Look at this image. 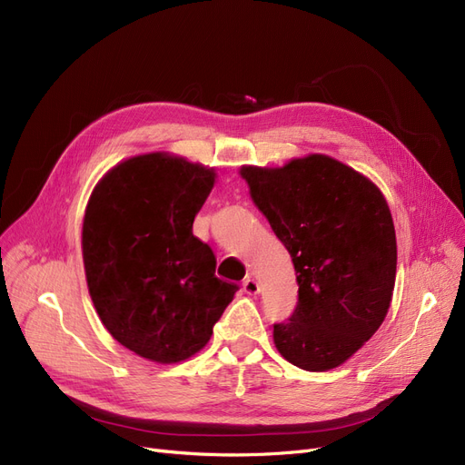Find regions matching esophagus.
<instances>
[{
  "instance_id": "34e87169",
  "label": "esophagus",
  "mask_w": 465,
  "mask_h": 465,
  "mask_svg": "<svg viewBox=\"0 0 465 465\" xmlns=\"http://www.w3.org/2000/svg\"><path fill=\"white\" fill-rule=\"evenodd\" d=\"M242 288L248 295H257L259 293V284H257V281H253V278H248V281H244Z\"/></svg>"
}]
</instances>
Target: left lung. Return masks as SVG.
Masks as SVG:
<instances>
[{"instance_id": "left-lung-1", "label": "left lung", "mask_w": 465, "mask_h": 465, "mask_svg": "<svg viewBox=\"0 0 465 465\" xmlns=\"http://www.w3.org/2000/svg\"><path fill=\"white\" fill-rule=\"evenodd\" d=\"M250 196L290 252L297 307L274 324L281 355L309 372L341 366L374 336L391 305L397 238L376 184L326 154L282 168L242 165Z\"/></svg>"}]
</instances>
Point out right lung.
<instances>
[{
  "label": "right lung",
  "mask_w": 465,
  "mask_h": 465,
  "mask_svg": "<svg viewBox=\"0 0 465 465\" xmlns=\"http://www.w3.org/2000/svg\"><path fill=\"white\" fill-rule=\"evenodd\" d=\"M215 170L170 153L127 158L93 189L82 227L91 302L104 328L135 355L175 364L206 347L236 284L193 234Z\"/></svg>",
  "instance_id": "right-lung-1"
}]
</instances>
